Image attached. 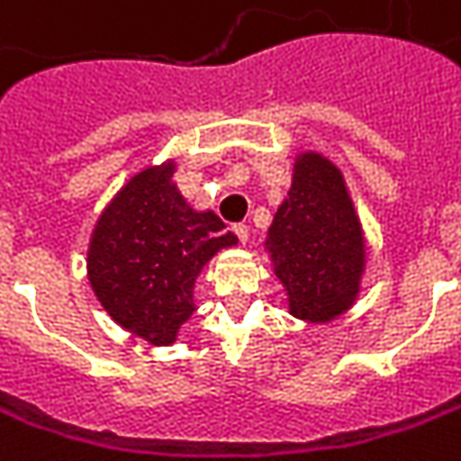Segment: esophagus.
<instances>
[{"mask_svg": "<svg viewBox=\"0 0 461 461\" xmlns=\"http://www.w3.org/2000/svg\"><path fill=\"white\" fill-rule=\"evenodd\" d=\"M231 231H234V234H237V240H240V242L245 245L247 237H249V230H247V224H234V227H231Z\"/></svg>", "mask_w": 461, "mask_h": 461, "instance_id": "esophagus-1", "label": "esophagus"}]
</instances>
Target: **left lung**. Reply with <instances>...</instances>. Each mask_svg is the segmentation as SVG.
Listing matches in <instances>:
<instances>
[{
    "instance_id": "left-lung-1",
    "label": "left lung",
    "mask_w": 461,
    "mask_h": 461,
    "mask_svg": "<svg viewBox=\"0 0 461 461\" xmlns=\"http://www.w3.org/2000/svg\"><path fill=\"white\" fill-rule=\"evenodd\" d=\"M265 245L294 316L324 324L355 303L365 237L339 167L324 155H298L288 199L273 216Z\"/></svg>"
}]
</instances>
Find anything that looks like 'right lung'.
<instances>
[{
	"label": "right lung",
	"instance_id": "obj_1",
	"mask_svg": "<svg viewBox=\"0 0 461 461\" xmlns=\"http://www.w3.org/2000/svg\"><path fill=\"white\" fill-rule=\"evenodd\" d=\"M173 163L145 167L112 199L88 245V280L106 313L150 344H173L196 311L194 283L219 249L237 245L214 212H194Z\"/></svg>",
	"mask_w": 461,
	"mask_h": 461
}]
</instances>
